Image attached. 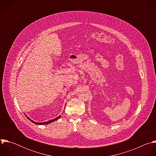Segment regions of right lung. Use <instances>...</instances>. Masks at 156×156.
I'll return each instance as SVG.
<instances>
[{
    "label": "right lung",
    "mask_w": 156,
    "mask_h": 156,
    "mask_svg": "<svg viewBox=\"0 0 156 156\" xmlns=\"http://www.w3.org/2000/svg\"><path fill=\"white\" fill-rule=\"evenodd\" d=\"M26 117L28 118V119H29L31 122H32L33 123H34V124H36V125H47V124H49V123H52V122H54V121H55V120H58L60 117V115H59L58 117H57V118H55L54 119H53V120H49V121H48V122H41V123H38V122H34L33 120H31L28 117H27V115H26Z\"/></svg>",
    "instance_id": "right-lung-1"
}]
</instances>
